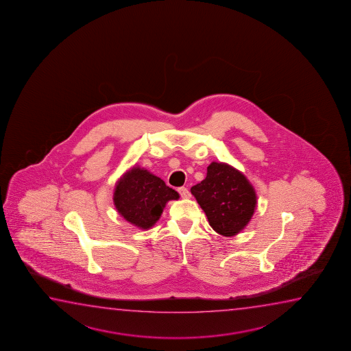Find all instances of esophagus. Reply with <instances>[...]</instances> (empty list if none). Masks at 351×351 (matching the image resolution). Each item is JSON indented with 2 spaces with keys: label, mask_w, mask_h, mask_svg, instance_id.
Masks as SVG:
<instances>
[{
  "label": "esophagus",
  "mask_w": 351,
  "mask_h": 351,
  "mask_svg": "<svg viewBox=\"0 0 351 351\" xmlns=\"http://www.w3.org/2000/svg\"><path fill=\"white\" fill-rule=\"evenodd\" d=\"M178 193H180V195H181V197H183V199L191 197V193H189V191H188L186 187L178 188Z\"/></svg>",
  "instance_id": "esophagus-1"
}]
</instances>
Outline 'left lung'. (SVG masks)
Masks as SVG:
<instances>
[{
  "mask_svg": "<svg viewBox=\"0 0 351 351\" xmlns=\"http://www.w3.org/2000/svg\"><path fill=\"white\" fill-rule=\"evenodd\" d=\"M212 229L235 236L254 215L256 194L245 175L226 163L212 162L205 180L191 188Z\"/></svg>",
  "mask_w": 351,
  "mask_h": 351,
  "instance_id": "left-lung-1",
  "label": "left lung"
}]
</instances>
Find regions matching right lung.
<instances>
[{
	"mask_svg": "<svg viewBox=\"0 0 351 351\" xmlns=\"http://www.w3.org/2000/svg\"><path fill=\"white\" fill-rule=\"evenodd\" d=\"M180 195L162 178L146 169L133 167L116 182L114 205L125 221L147 230L156 224L170 200Z\"/></svg>",
	"mask_w": 351,
	"mask_h": 351,
	"instance_id": "add662e5",
	"label": "right lung"
}]
</instances>
